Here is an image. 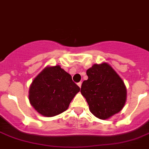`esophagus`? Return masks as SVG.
<instances>
[{"instance_id": "esophagus-1", "label": "esophagus", "mask_w": 149, "mask_h": 149, "mask_svg": "<svg viewBox=\"0 0 149 149\" xmlns=\"http://www.w3.org/2000/svg\"><path fill=\"white\" fill-rule=\"evenodd\" d=\"M77 85H79V88H81V85H82V82H78V83H77Z\"/></svg>"}]
</instances>
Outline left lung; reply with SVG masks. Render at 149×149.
Returning a JSON list of instances; mask_svg holds the SVG:
<instances>
[{"instance_id":"1","label":"left lung","mask_w":149,"mask_h":149,"mask_svg":"<svg viewBox=\"0 0 149 149\" xmlns=\"http://www.w3.org/2000/svg\"><path fill=\"white\" fill-rule=\"evenodd\" d=\"M88 79L82 84L91 113L100 119H107L119 112L126 101V88L120 76L107 63L94 64L86 72Z\"/></svg>"}]
</instances>
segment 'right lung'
Masks as SVG:
<instances>
[{
	"label": "right lung",
	"mask_w": 149,
	"mask_h": 149,
	"mask_svg": "<svg viewBox=\"0 0 149 149\" xmlns=\"http://www.w3.org/2000/svg\"><path fill=\"white\" fill-rule=\"evenodd\" d=\"M79 91L70 75L60 66L46 67L32 82L29 100L39 113L52 117L67 110Z\"/></svg>",
	"instance_id": "1"
}]
</instances>
